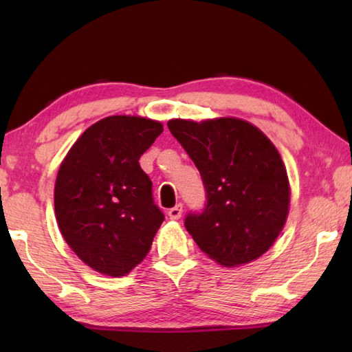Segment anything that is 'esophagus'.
Returning a JSON list of instances; mask_svg holds the SVG:
<instances>
[{"mask_svg":"<svg viewBox=\"0 0 352 352\" xmlns=\"http://www.w3.org/2000/svg\"><path fill=\"white\" fill-rule=\"evenodd\" d=\"M182 212H183V205H182V204L175 205L174 208H170V210L168 211L169 217H170L172 220H178V219H180V217H182Z\"/></svg>","mask_w":352,"mask_h":352,"instance_id":"esophagus-1","label":"esophagus"}]
</instances>
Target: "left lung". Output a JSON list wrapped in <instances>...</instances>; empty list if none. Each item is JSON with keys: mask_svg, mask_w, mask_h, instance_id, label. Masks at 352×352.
<instances>
[{"mask_svg": "<svg viewBox=\"0 0 352 352\" xmlns=\"http://www.w3.org/2000/svg\"><path fill=\"white\" fill-rule=\"evenodd\" d=\"M168 127L199 169L206 192L204 211L184 219L188 233L220 265L258 259L289 212L287 170L276 147L237 118L170 119Z\"/></svg>", "mask_w": 352, "mask_h": 352, "instance_id": "8db88e82", "label": "left lung"}]
</instances>
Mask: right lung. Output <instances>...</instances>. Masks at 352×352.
<instances>
[{
  "instance_id": "1",
  "label": "right lung",
  "mask_w": 352,
  "mask_h": 352,
  "mask_svg": "<svg viewBox=\"0 0 352 352\" xmlns=\"http://www.w3.org/2000/svg\"><path fill=\"white\" fill-rule=\"evenodd\" d=\"M163 124L109 116L93 124L58 169L54 206L63 239L99 273L124 276L146 258L164 214L140 158Z\"/></svg>"
}]
</instances>
